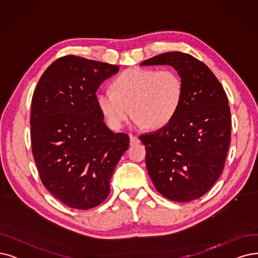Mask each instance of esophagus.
Here are the masks:
<instances>
[{"label":"esophagus","mask_w":258,"mask_h":258,"mask_svg":"<svg viewBox=\"0 0 258 258\" xmlns=\"http://www.w3.org/2000/svg\"><path fill=\"white\" fill-rule=\"evenodd\" d=\"M129 138H130V145L131 146H135V145H138V144L140 143V140L138 137L133 136V135H129Z\"/></svg>","instance_id":"34e87169"}]
</instances>
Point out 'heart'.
Wrapping results in <instances>:
<instances>
[{"label":"heart","instance_id":"1","mask_svg":"<svg viewBox=\"0 0 258 258\" xmlns=\"http://www.w3.org/2000/svg\"><path fill=\"white\" fill-rule=\"evenodd\" d=\"M182 100L183 81L172 69H128L113 81V90L97 95L99 110L113 129L121 128L131 112L138 126L161 129L176 116Z\"/></svg>","mask_w":258,"mask_h":258}]
</instances>
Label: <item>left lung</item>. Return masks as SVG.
I'll use <instances>...</instances> for the list:
<instances>
[{
    "label": "left lung",
    "mask_w": 258,
    "mask_h": 258,
    "mask_svg": "<svg viewBox=\"0 0 258 258\" xmlns=\"http://www.w3.org/2000/svg\"><path fill=\"white\" fill-rule=\"evenodd\" d=\"M170 66L183 81L181 107L167 126L140 136L157 190L188 202L210 190L223 170L231 142V111L213 72L191 55L169 51L141 66Z\"/></svg>",
    "instance_id": "left-lung-1"
}]
</instances>
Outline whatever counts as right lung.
Listing matches in <instances>:
<instances>
[{
    "mask_svg": "<svg viewBox=\"0 0 258 258\" xmlns=\"http://www.w3.org/2000/svg\"><path fill=\"white\" fill-rule=\"evenodd\" d=\"M118 67L68 55L41 76L30 109L32 151L41 182L68 207L104 202L129 136L112 132L97 105L99 86Z\"/></svg>",
    "mask_w": 258,
    "mask_h": 258,
    "instance_id": "1",
    "label": "right lung"
}]
</instances>
